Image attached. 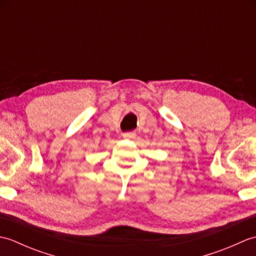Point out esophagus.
<instances>
[{
    "mask_svg": "<svg viewBox=\"0 0 256 256\" xmlns=\"http://www.w3.org/2000/svg\"><path fill=\"white\" fill-rule=\"evenodd\" d=\"M135 138V133L134 132H128V133H124L123 134V138L130 140V138Z\"/></svg>",
    "mask_w": 256,
    "mask_h": 256,
    "instance_id": "esophagus-1",
    "label": "esophagus"
}]
</instances>
